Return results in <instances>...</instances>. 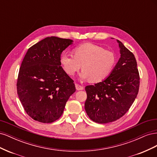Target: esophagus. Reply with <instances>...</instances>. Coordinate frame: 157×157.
<instances>
[{
	"label": "esophagus",
	"instance_id": "obj_1",
	"mask_svg": "<svg viewBox=\"0 0 157 157\" xmlns=\"http://www.w3.org/2000/svg\"><path fill=\"white\" fill-rule=\"evenodd\" d=\"M75 87H76V89H77V90H82L84 89V87L82 86H81V85H80V84H75Z\"/></svg>",
	"mask_w": 157,
	"mask_h": 157
}]
</instances>
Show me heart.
Segmentation results:
<instances>
[{
	"label": "heart",
	"instance_id": "obj_1",
	"mask_svg": "<svg viewBox=\"0 0 157 157\" xmlns=\"http://www.w3.org/2000/svg\"><path fill=\"white\" fill-rule=\"evenodd\" d=\"M73 56L62 53L60 63L65 72L73 76L80 70L82 80L99 82L105 80L112 72L116 63L115 54L111 50L92 43H84L73 50Z\"/></svg>",
	"mask_w": 157,
	"mask_h": 157
}]
</instances>
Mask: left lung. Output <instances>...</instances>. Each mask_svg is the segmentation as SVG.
Listing matches in <instances>:
<instances>
[{
    "instance_id": "1",
    "label": "left lung",
    "mask_w": 157,
    "mask_h": 157,
    "mask_svg": "<svg viewBox=\"0 0 157 157\" xmlns=\"http://www.w3.org/2000/svg\"><path fill=\"white\" fill-rule=\"evenodd\" d=\"M121 58L103 81L85 87L84 104L89 118L99 124L115 121L125 115L138 94L140 75L134 55L117 40Z\"/></svg>"
}]
</instances>
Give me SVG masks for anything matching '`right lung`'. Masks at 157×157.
Segmentation results:
<instances>
[{
    "label": "right lung",
    "instance_id": "right-lung-1",
    "mask_svg": "<svg viewBox=\"0 0 157 157\" xmlns=\"http://www.w3.org/2000/svg\"><path fill=\"white\" fill-rule=\"evenodd\" d=\"M71 39L46 37L28 49L19 71L18 97L35 121L51 123L62 115L66 102L75 91L73 79L60 63Z\"/></svg>",
    "mask_w": 157,
    "mask_h": 157
}]
</instances>
